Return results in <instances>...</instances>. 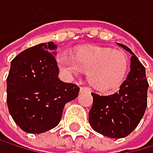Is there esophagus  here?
<instances>
[{
  "label": "esophagus",
  "mask_w": 153,
  "mask_h": 153,
  "mask_svg": "<svg viewBox=\"0 0 153 153\" xmlns=\"http://www.w3.org/2000/svg\"><path fill=\"white\" fill-rule=\"evenodd\" d=\"M83 92H91V90H90V88H88V87H81L80 93H83Z\"/></svg>",
  "instance_id": "1"
}]
</instances>
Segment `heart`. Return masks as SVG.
<instances>
[{
	"mask_svg": "<svg viewBox=\"0 0 153 153\" xmlns=\"http://www.w3.org/2000/svg\"><path fill=\"white\" fill-rule=\"evenodd\" d=\"M57 64L66 76L87 72V79L94 88L107 92L115 89L123 81L128 60L122 51L92 46L79 49L74 56L60 54Z\"/></svg>",
	"mask_w": 153,
	"mask_h": 153,
	"instance_id": "heart-1",
	"label": "heart"
}]
</instances>
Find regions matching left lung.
Listing matches in <instances>:
<instances>
[{"label": "left lung", "mask_w": 153, "mask_h": 153, "mask_svg": "<svg viewBox=\"0 0 153 153\" xmlns=\"http://www.w3.org/2000/svg\"><path fill=\"white\" fill-rule=\"evenodd\" d=\"M131 54L130 71L117 93L100 96L92 93L93 105L89 123L95 131L110 138H123L139 125L147 108L149 83L146 69L126 46L117 43Z\"/></svg>", "instance_id": "1"}]
</instances>
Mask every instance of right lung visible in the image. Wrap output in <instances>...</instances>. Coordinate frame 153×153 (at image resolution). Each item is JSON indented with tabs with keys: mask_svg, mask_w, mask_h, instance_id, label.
Here are the masks:
<instances>
[{
	"mask_svg": "<svg viewBox=\"0 0 153 153\" xmlns=\"http://www.w3.org/2000/svg\"><path fill=\"white\" fill-rule=\"evenodd\" d=\"M56 50L53 42L42 43L20 53L10 63L6 102L14 122L27 133L55 127L65 104L78 96L79 87L58 78Z\"/></svg>",
	"mask_w": 153,
	"mask_h": 153,
	"instance_id": "right-lung-1",
	"label": "right lung"
}]
</instances>
